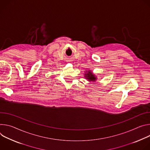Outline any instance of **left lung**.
I'll return each mask as SVG.
<instances>
[{
  "label": "left lung",
  "mask_w": 150,
  "mask_h": 150,
  "mask_svg": "<svg viewBox=\"0 0 150 150\" xmlns=\"http://www.w3.org/2000/svg\"><path fill=\"white\" fill-rule=\"evenodd\" d=\"M85 77H87L86 79H88L89 81H95L96 80V77H95V76L92 74V73L90 71H88L87 74H85Z\"/></svg>",
  "instance_id": "8db88e82"
}]
</instances>
